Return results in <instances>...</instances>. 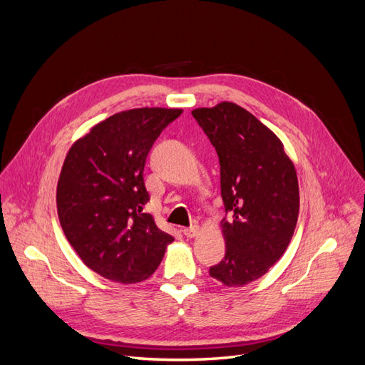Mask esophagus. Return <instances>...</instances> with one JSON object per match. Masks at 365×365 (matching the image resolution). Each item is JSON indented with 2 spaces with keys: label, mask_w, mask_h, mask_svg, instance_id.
Wrapping results in <instances>:
<instances>
[{
  "label": "esophagus",
  "mask_w": 365,
  "mask_h": 365,
  "mask_svg": "<svg viewBox=\"0 0 365 365\" xmlns=\"http://www.w3.org/2000/svg\"><path fill=\"white\" fill-rule=\"evenodd\" d=\"M182 233H184L185 237H195V236L200 235V227H197V225H190V227L184 228Z\"/></svg>",
  "instance_id": "obj_1"
}]
</instances>
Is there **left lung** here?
Instances as JSON below:
<instances>
[{
    "label": "left lung",
    "mask_w": 365,
    "mask_h": 365,
    "mask_svg": "<svg viewBox=\"0 0 365 365\" xmlns=\"http://www.w3.org/2000/svg\"><path fill=\"white\" fill-rule=\"evenodd\" d=\"M192 115L215 146L220 165L225 256L210 275L240 288L267 274L288 248L300 196L292 161L272 130L236 103L200 108Z\"/></svg>",
    "instance_id": "obj_1"
}]
</instances>
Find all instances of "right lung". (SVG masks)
Segmentation results:
<instances>
[{
  "mask_svg": "<svg viewBox=\"0 0 365 365\" xmlns=\"http://www.w3.org/2000/svg\"><path fill=\"white\" fill-rule=\"evenodd\" d=\"M182 109L140 108L114 114L71 146L58 182L65 236L88 268L135 283L155 272L173 237L143 212L145 164L153 143Z\"/></svg>",
  "mask_w": 365,
  "mask_h": 365,
  "instance_id": "obj_1",
  "label": "right lung"
}]
</instances>
